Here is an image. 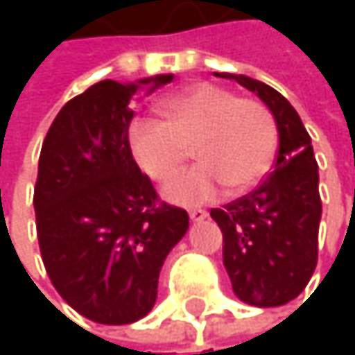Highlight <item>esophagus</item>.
Returning a JSON list of instances; mask_svg holds the SVG:
<instances>
[{"label":"esophagus","mask_w":355,"mask_h":355,"mask_svg":"<svg viewBox=\"0 0 355 355\" xmlns=\"http://www.w3.org/2000/svg\"><path fill=\"white\" fill-rule=\"evenodd\" d=\"M189 218H191V222H203L207 218V211L205 209H191Z\"/></svg>","instance_id":"34e87169"}]
</instances>
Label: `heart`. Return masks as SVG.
Wrapping results in <instances>:
<instances>
[{
  "label": "heart",
  "instance_id": "heart-1",
  "mask_svg": "<svg viewBox=\"0 0 355 355\" xmlns=\"http://www.w3.org/2000/svg\"><path fill=\"white\" fill-rule=\"evenodd\" d=\"M156 110L162 123L135 121L129 148L137 166L156 182L177 177L193 148L199 164L164 191L173 203H209L222 184L230 195H243L269 171L277 127L263 103L214 84H193L162 98Z\"/></svg>",
  "mask_w": 355,
  "mask_h": 355
}]
</instances>
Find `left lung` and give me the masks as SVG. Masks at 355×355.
I'll return each mask as SVG.
<instances>
[{
	"instance_id": "left-lung-1",
	"label": "left lung",
	"mask_w": 355,
	"mask_h": 355,
	"mask_svg": "<svg viewBox=\"0 0 355 355\" xmlns=\"http://www.w3.org/2000/svg\"><path fill=\"white\" fill-rule=\"evenodd\" d=\"M254 92L271 110L279 150L275 168L254 191L211 209L224 234V267L239 300L269 309L294 300L319 257V166L296 108L271 86L239 73H214Z\"/></svg>"
}]
</instances>
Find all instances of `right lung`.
Masks as SVG:
<instances>
[{"label":"right lung","mask_w":355,"mask_h":355,"mask_svg":"<svg viewBox=\"0 0 355 355\" xmlns=\"http://www.w3.org/2000/svg\"><path fill=\"white\" fill-rule=\"evenodd\" d=\"M173 78L103 80L59 110L42 141L40 257L61 298L101 324H129L152 311L160 269L189 230L187 211L158 201L129 148L133 94L141 86L152 94Z\"/></svg>","instance_id":"add662e5"}]
</instances>
